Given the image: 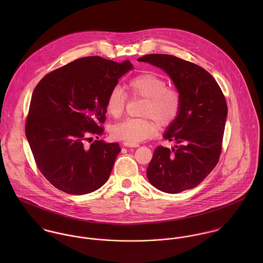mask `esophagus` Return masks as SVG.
<instances>
[{
	"label": "esophagus",
	"mask_w": 263,
	"mask_h": 263,
	"mask_svg": "<svg viewBox=\"0 0 263 263\" xmlns=\"http://www.w3.org/2000/svg\"><path fill=\"white\" fill-rule=\"evenodd\" d=\"M122 145H123L124 147H129V148H137V147L140 146L139 144H132V143H128V142H123Z\"/></svg>",
	"instance_id": "1"
}]
</instances>
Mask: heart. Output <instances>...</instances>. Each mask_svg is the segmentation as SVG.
I'll return each mask as SVG.
<instances>
[{
    "label": "heart",
    "mask_w": 263,
    "mask_h": 263,
    "mask_svg": "<svg viewBox=\"0 0 263 263\" xmlns=\"http://www.w3.org/2000/svg\"><path fill=\"white\" fill-rule=\"evenodd\" d=\"M130 98H143L141 118H127L114 124L111 136L115 140L138 144L157 132L155 122L160 126H167L178 116L181 107V95L175 88L168 87L165 79L151 74H141L129 79L124 85ZM127 101L124 91L113 87L106 98V111L113 118H118L124 111Z\"/></svg>",
    "instance_id": "obj_1"
}]
</instances>
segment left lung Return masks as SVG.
I'll use <instances>...</instances> for the list:
<instances>
[{
    "mask_svg": "<svg viewBox=\"0 0 263 263\" xmlns=\"http://www.w3.org/2000/svg\"><path fill=\"white\" fill-rule=\"evenodd\" d=\"M138 61L165 71L181 95V107L164 139L171 150L157 147L147 169L153 186L179 193L197 186L219 162L228 107L214 77L201 67L174 55L152 53Z\"/></svg>",
    "mask_w": 263,
    "mask_h": 263,
    "instance_id": "1",
    "label": "left lung"
}]
</instances>
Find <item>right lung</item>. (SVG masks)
<instances>
[{"label":"right lung","instance_id":"1","mask_svg":"<svg viewBox=\"0 0 263 263\" xmlns=\"http://www.w3.org/2000/svg\"><path fill=\"white\" fill-rule=\"evenodd\" d=\"M129 61L86 57L44 76L36 85L25 134L38 169L54 187L86 194L108 179L119 144L95 140L104 132L106 98Z\"/></svg>","mask_w":263,"mask_h":263}]
</instances>
